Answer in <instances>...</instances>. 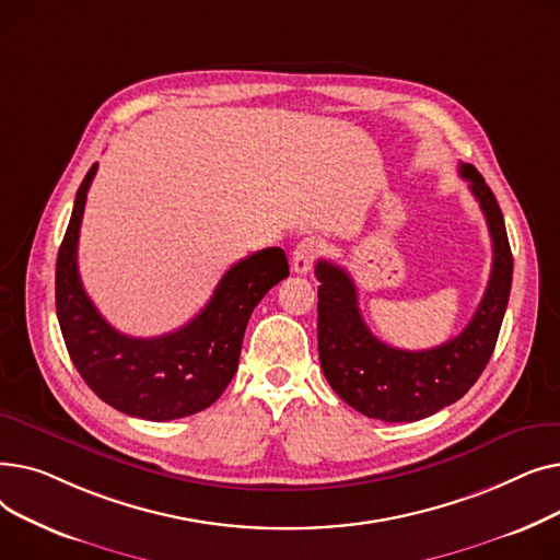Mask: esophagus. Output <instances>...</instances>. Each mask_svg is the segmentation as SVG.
Wrapping results in <instances>:
<instances>
[{
    "mask_svg": "<svg viewBox=\"0 0 560 560\" xmlns=\"http://www.w3.org/2000/svg\"><path fill=\"white\" fill-rule=\"evenodd\" d=\"M322 247H325V243L317 238L300 241L295 245V249H292V270H295L298 275H306L313 268L315 258L322 254Z\"/></svg>",
    "mask_w": 560,
    "mask_h": 560,
    "instance_id": "34e87169",
    "label": "esophagus"
}]
</instances>
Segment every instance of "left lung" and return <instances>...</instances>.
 I'll return each mask as SVG.
<instances>
[{
  "mask_svg": "<svg viewBox=\"0 0 560 560\" xmlns=\"http://www.w3.org/2000/svg\"><path fill=\"white\" fill-rule=\"evenodd\" d=\"M488 222L492 270L469 325L445 345L406 351L365 327L354 279L340 265L317 260V351L336 395L359 413L384 422H416L458 401L486 370L502 329L513 281V254L502 209L475 165L460 163Z\"/></svg>",
  "mask_w": 560,
  "mask_h": 560,
  "instance_id": "1",
  "label": "left lung"
}]
</instances>
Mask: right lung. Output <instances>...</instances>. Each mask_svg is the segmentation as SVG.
I'll return each mask as SVG.
<instances>
[{"mask_svg":"<svg viewBox=\"0 0 560 560\" xmlns=\"http://www.w3.org/2000/svg\"><path fill=\"white\" fill-rule=\"evenodd\" d=\"M95 172L97 163L77 190L56 258V315L68 354L88 388L120 413L152 422L199 413L224 393L238 370L252 311L288 277L285 252L268 247L235 262L211 302L182 329L156 338L125 336L85 295L77 268L83 206Z\"/></svg>","mask_w":560,"mask_h":560,"instance_id":"right-lung-1","label":"right lung"}]
</instances>
